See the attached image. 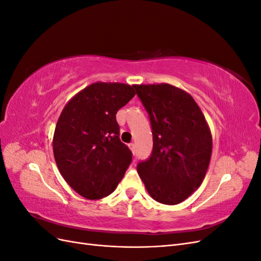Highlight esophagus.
<instances>
[{
    "label": "esophagus",
    "instance_id": "esophagus-1",
    "mask_svg": "<svg viewBox=\"0 0 261 261\" xmlns=\"http://www.w3.org/2000/svg\"><path fill=\"white\" fill-rule=\"evenodd\" d=\"M128 147H129V149L132 150V152H133L134 154H135V153H136V146H135V144H129Z\"/></svg>",
    "mask_w": 261,
    "mask_h": 261
}]
</instances>
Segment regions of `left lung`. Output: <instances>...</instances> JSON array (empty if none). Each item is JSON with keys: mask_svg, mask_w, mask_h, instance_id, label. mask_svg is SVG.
I'll return each instance as SVG.
<instances>
[{"mask_svg": "<svg viewBox=\"0 0 261 261\" xmlns=\"http://www.w3.org/2000/svg\"><path fill=\"white\" fill-rule=\"evenodd\" d=\"M135 89L153 140L151 154L137 164V172L155 201L177 204L206 175L212 151L208 124L195 100L174 86L139 85Z\"/></svg>", "mask_w": 261, "mask_h": 261, "instance_id": "1", "label": "left lung"}]
</instances>
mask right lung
Here are the masks:
<instances>
[{"label": "right lung", "instance_id": "right-lung-1", "mask_svg": "<svg viewBox=\"0 0 261 261\" xmlns=\"http://www.w3.org/2000/svg\"><path fill=\"white\" fill-rule=\"evenodd\" d=\"M135 87L96 83L63 109L53 137V153L67 184L87 199L111 194L133 160L120 139L116 113L135 96Z\"/></svg>", "mask_w": 261, "mask_h": 261}]
</instances>
